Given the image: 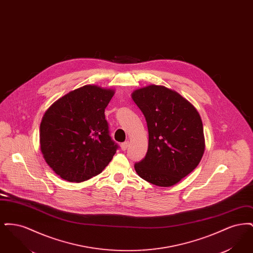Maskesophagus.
I'll use <instances>...</instances> for the list:
<instances>
[{
  "label": "esophagus",
  "instance_id": "esophagus-1",
  "mask_svg": "<svg viewBox=\"0 0 253 253\" xmlns=\"http://www.w3.org/2000/svg\"><path fill=\"white\" fill-rule=\"evenodd\" d=\"M128 146H129V142H128V141H126V142H123V143H121V151H126V150H127V148H128Z\"/></svg>",
  "mask_w": 253,
  "mask_h": 253
}]
</instances>
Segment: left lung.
Segmentation results:
<instances>
[{"label": "left lung", "instance_id": "left-lung-1", "mask_svg": "<svg viewBox=\"0 0 253 253\" xmlns=\"http://www.w3.org/2000/svg\"><path fill=\"white\" fill-rule=\"evenodd\" d=\"M132 98L143 113L149 132L146 157L134 169L149 183L171 187L191 173L204 155L200 115L187 98L163 85L135 89Z\"/></svg>", "mask_w": 253, "mask_h": 253}]
</instances>
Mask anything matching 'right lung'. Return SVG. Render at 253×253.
<instances>
[{
	"label": "right lung",
	"instance_id": "right-lung-1",
	"mask_svg": "<svg viewBox=\"0 0 253 253\" xmlns=\"http://www.w3.org/2000/svg\"><path fill=\"white\" fill-rule=\"evenodd\" d=\"M115 89L87 84L56 100L40 126L42 157L60 178L80 183L99 174L117 152L104 111Z\"/></svg>",
	"mask_w": 253,
	"mask_h": 253
}]
</instances>
